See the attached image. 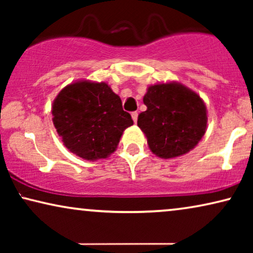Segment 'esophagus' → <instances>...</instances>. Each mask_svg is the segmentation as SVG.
Returning <instances> with one entry per match:
<instances>
[{
    "label": "esophagus",
    "instance_id": "1",
    "mask_svg": "<svg viewBox=\"0 0 253 253\" xmlns=\"http://www.w3.org/2000/svg\"><path fill=\"white\" fill-rule=\"evenodd\" d=\"M131 117H132L133 122L137 123V120H138V113L137 112H133L132 114H131Z\"/></svg>",
    "mask_w": 253,
    "mask_h": 253
}]
</instances>
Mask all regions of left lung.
<instances>
[{"instance_id": "obj_1", "label": "left lung", "mask_w": 253, "mask_h": 253, "mask_svg": "<svg viewBox=\"0 0 253 253\" xmlns=\"http://www.w3.org/2000/svg\"><path fill=\"white\" fill-rule=\"evenodd\" d=\"M143 101L147 109L139 114L137 124L157 157H181L202 140L207 110L195 91L177 82L160 83L148 86Z\"/></svg>"}]
</instances>
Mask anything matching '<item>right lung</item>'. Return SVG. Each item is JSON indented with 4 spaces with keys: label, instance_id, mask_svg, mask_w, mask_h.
<instances>
[{
    "label": "right lung",
    "instance_id": "right-lung-1",
    "mask_svg": "<svg viewBox=\"0 0 253 253\" xmlns=\"http://www.w3.org/2000/svg\"><path fill=\"white\" fill-rule=\"evenodd\" d=\"M51 115L64 146L89 161L114 153L123 131L133 124L120 96L105 82L77 81L67 85L55 98Z\"/></svg>",
    "mask_w": 253,
    "mask_h": 253
}]
</instances>
